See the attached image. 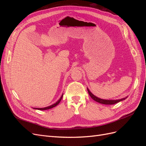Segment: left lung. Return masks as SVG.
I'll return each mask as SVG.
<instances>
[{"label": "left lung", "instance_id": "obj_1", "mask_svg": "<svg viewBox=\"0 0 146 146\" xmlns=\"http://www.w3.org/2000/svg\"><path fill=\"white\" fill-rule=\"evenodd\" d=\"M88 90V93H89L90 96H91V98L93 99L94 100L100 103V104H105V105H113V104H115L116 103L119 102H121L123 100H125L127 98H123L121 99H117V100H105V99H100L98 97H96V96H94L93 94H92L91 91L89 90L88 88H87Z\"/></svg>", "mask_w": 146, "mask_h": 146}]
</instances>
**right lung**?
I'll return each instance as SVG.
<instances>
[{"mask_svg":"<svg viewBox=\"0 0 146 146\" xmlns=\"http://www.w3.org/2000/svg\"><path fill=\"white\" fill-rule=\"evenodd\" d=\"M63 94H62V96H61L60 99L56 102L55 104H54L53 105H50V106H48V107H44V108H33L34 109H36V110H48V109H50V108H54L55 107H56V106L57 105H58L59 103L60 102V101L61 100V99H62V98H63Z\"/></svg>","mask_w":146,"mask_h":146,"instance_id":"obj_1","label":"right lung"}]
</instances>
